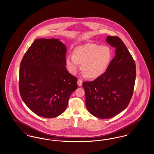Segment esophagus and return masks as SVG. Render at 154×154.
Listing matches in <instances>:
<instances>
[{
  "label": "esophagus",
  "mask_w": 154,
  "mask_h": 154,
  "mask_svg": "<svg viewBox=\"0 0 154 154\" xmlns=\"http://www.w3.org/2000/svg\"><path fill=\"white\" fill-rule=\"evenodd\" d=\"M77 84L80 87L81 86L82 84V80H81V79H78V80H77Z\"/></svg>",
  "instance_id": "1"
}]
</instances>
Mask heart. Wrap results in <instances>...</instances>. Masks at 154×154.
Here are the masks:
<instances>
[{"mask_svg": "<svg viewBox=\"0 0 154 154\" xmlns=\"http://www.w3.org/2000/svg\"><path fill=\"white\" fill-rule=\"evenodd\" d=\"M110 47L94 43H87L77 47L72 55L66 59V66L72 74L76 73L80 64L81 70L89 79L102 75L107 69L112 59Z\"/></svg>", "mask_w": 154, "mask_h": 154, "instance_id": "1", "label": "heart"}]
</instances>
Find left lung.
<instances>
[{
    "instance_id": "left-lung-1",
    "label": "left lung",
    "mask_w": 154,
    "mask_h": 154,
    "mask_svg": "<svg viewBox=\"0 0 154 154\" xmlns=\"http://www.w3.org/2000/svg\"><path fill=\"white\" fill-rule=\"evenodd\" d=\"M106 42L116 48L114 58L102 75L82 84L87 110L101 119L113 117L127 107L136 80L134 60L122 40L109 36Z\"/></svg>"
}]
</instances>
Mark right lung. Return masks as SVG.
I'll return each mask as SVG.
<instances>
[{
	"label": "right lung",
	"mask_w": 154,
	"mask_h": 154,
	"mask_svg": "<svg viewBox=\"0 0 154 154\" xmlns=\"http://www.w3.org/2000/svg\"><path fill=\"white\" fill-rule=\"evenodd\" d=\"M66 47L57 38H38L25 54L20 68L22 100L37 116L58 117L77 88V79L66 67Z\"/></svg>",
	"instance_id": "right-lung-1"
}]
</instances>
